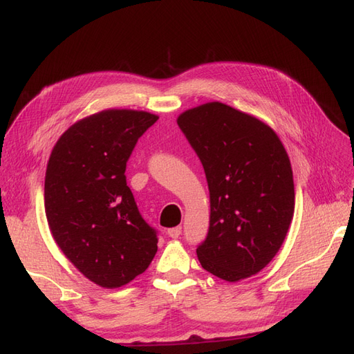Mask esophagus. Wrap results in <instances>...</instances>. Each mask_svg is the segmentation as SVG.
Here are the masks:
<instances>
[{"label": "esophagus", "mask_w": 354, "mask_h": 354, "mask_svg": "<svg viewBox=\"0 0 354 354\" xmlns=\"http://www.w3.org/2000/svg\"><path fill=\"white\" fill-rule=\"evenodd\" d=\"M180 233H183V227H179V225H178V227H171V229H169V230H167V234H169V236H170V238H174V239L179 238V234H180Z\"/></svg>", "instance_id": "1"}]
</instances>
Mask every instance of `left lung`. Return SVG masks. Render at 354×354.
Listing matches in <instances>:
<instances>
[{
    "label": "left lung",
    "instance_id": "obj_1",
    "mask_svg": "<svg viewBox=\"0 0 354 354\" xmlns=\"http://www.w3.org/2000/svg\"><path fill=\"white\" fill-rule=\"evenodd\" d=\"M178 125L209 188V230L196 250L198 261L230 283L256 275L293 220V171L283 143L265 122L220 102L185 111Z\"/></svg>",
    "mask_w": 354,
    "mask_h": 354
}]
</instances>
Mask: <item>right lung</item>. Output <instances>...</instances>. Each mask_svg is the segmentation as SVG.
<instances>
[{"label": "right lung", "mask_w": 354, "mask_h": 354, "mask_svg": "<svg viewBox=\"0 0 354 354\" xmlns=\"http://www.w3.org/2000/svg\"><path fill=\"white\" fill-rule=\"evenodd\" d=\"M157 115L107 109L61 136L44 178L53 239L79 272L106 288L129 284L157 252V232L142 218L125 167Z\"/></svg>", "instance_id": "obj_1"}]
</instances>
